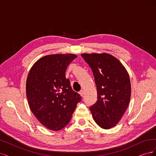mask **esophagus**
I'll list each match as a JSON object with an SVG mask.
<instances>
[{
  "mask_svg": "<svg viewBox=\"0 0 156 156\" xmlns=\"http://www.w3.org/2000/svg\"><path fill=\"white\" fill-rule=\"evenodd\" d=\"M79 94H80V95H81V96H83V94H84V91L83 90H81V91L79 92Z\"/></svg>",
  "mask_w": 156,
  "mask_h": 156,
  "instance_id": "34e87169",
  "label": "esophagus"
}]
</instances>
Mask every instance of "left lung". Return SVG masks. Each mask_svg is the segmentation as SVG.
<instances>
[{
	"instance_id": "obj_1",
	"label": "left lung",
	"mask_w": 156,
	"mask_h": 156,
	"mask_svg": "<svg viewBox=\"0 0 156 156\" xmlns=\"http://www.w3.org/2000/svg\"><path fill=\"white\" fill-rule=\"evenodd\" d=\"M81 56L91 68L97 87L98 100L90 107L93 119L101 128H112L129 105L131 92L129 74L110 54L83 53Z\"/></svg>"
}]
</instances>
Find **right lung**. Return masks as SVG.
<instances>
[{"mask_svg": "<svg viewBox=\"0 0 156 156\" xmlns=\"http://www.w3.org/2000/svg\"><path fill=\"white\" fill-rule=\"evenodd\" d=\"M75 58L77 55L70 53L43 56L28 75L26 94L30 110L40 123L51 130L58 131L66 126L81 101L65 74Z\"/></svg>", "mask_w": 156, "mask_h": 156, "instance_id": "obj_1", "label": "right lung"}]
</instances>
